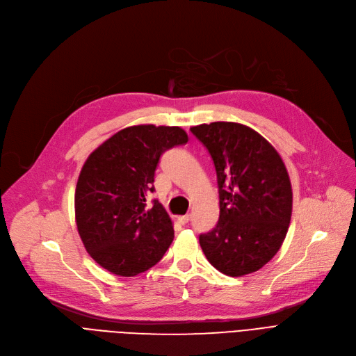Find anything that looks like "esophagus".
Segmentation results:
<instances>
[{"instance_id":"obj_1","label":"esophagus","mask_w":356,"mask_h":356,"mask_svg":"<svg viewBox=\"0 0 356 356\" xmlns=\"http://www.w3.org/2000/svg\"><path fill=\"white\" fill-rule=\"evenodd\" d=\"M177 219H179V222L181 223V225H184V223H188L191 220V215H183V216H179Z\"/></svg>"}]
</instances>
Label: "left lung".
<instances>
[{"mask_svg": "<svg viewBox=\"0 0 356 356\" xmlns=\"http://www.w3.org/2000/svg\"><path fill=\"white\" fill-rule=\"evenodd\" d=\"M208 148L219 189V220L199 244L220 273L241 277L263 268L287 235L293 192L277 149L252 128L238 122L192 127Z\"/></svg>", "mask_w": 356, "mask_h": 356, "instance_id": "left-lung-1", "label": "left lung"}]
</instances>
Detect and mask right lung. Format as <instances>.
I'll return each mask as SVG.
<instances>
[{"label":"right lung","instance_id":"obj_1","mask_svg":"<svg viewBox=\"0 0 356 356\" xmlns=\"http://www.w3.org/2000/svg\"><path fill=\"white\" fill-rule=\"evenodd\" d=\"M180 127H128L86 159L74 192V216L88 254L112 274L134 277L156 266L175 238L154 192L161 154L188 143Z\"/></svg>","mask_w":356,"mask_h":356}]
</instances>
